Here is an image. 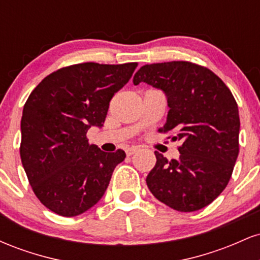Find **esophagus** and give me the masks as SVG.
<instances>
[{
    "mask_svg": "<svg viewBox=\"0 0 260 260\" xmlns=\"http://www.w3.org/2000/svg\"><path fill=\"white\" fill-rule=\"evenodd\" d=\"M139 150V148L138 147H131V148H128L127 150H126V154L128 155V156H131V155H133L134 153H137V151Z\"/></svg>",
    "mask_w": 260,
    "mask_h": 260,
    "instance_id": "obj_1",
    "label": "esophagus"
}]
</instances>
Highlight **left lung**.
<instances>
[{"label": "left lung", "mask_w": 260, "mask_h": 260, "mask_svg": "<svg viewBox=\"0 0 260 260\" xmlns=\"http://www.w3.org/2000/svg\"><path fill=\"white\" fill-rule=\"evenodd\" d=\"M142 82L165 92L170 110L161 132L182 142L177 160L155 151L148 188L177 211L207 207L228 186L240 151L234 95L215 73L187 61L143 66L133 78L134 85Z\"/></svg>", "instance_id": "1"}]
</instances>
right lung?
Returning <instances> with one entry per match:
<instances>
[{"label": "right lung", "mask_w": 260, "mask_h": 260, "mask_svg": "<svg viewBox=\"0 0 260 260\" xmlns=\"http://www.w3.org/2000/svg\"><path fill=\"white\" fill-rule=\"evenodd\" d=\"M137 62H86L63 67L31 91L20 121V159L35 196L61 216H77L105 193L123 150L105 153L86 132L105 122L110 101L131 79Z\"/></svg>", "instance_id": "1"}]
</instances>
